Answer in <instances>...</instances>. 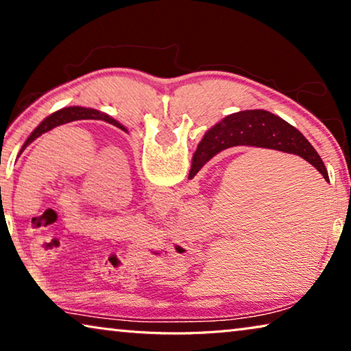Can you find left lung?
<instances>
[{"label":"left lung","mask_w":351,"mask_h":351,"mask_svg":"<svg viewBox=\"0 0 351 351\" xmlns=\"http://www.w3.org/2000/svg\"><path fill=\"white\" fill-rule=\"evenodd\" d=\"M88 119H93V121H105V122L111 123V125H114L117 128L123 130V132H127V128L123 127L122 123H119L116 119L110 117L108 114H105V112H102V111L85 108V106H66V108H62L56 112H52V114L47 116L43 122H40V125L35 128L31 134H29V138L26 139L25 144H23L20 154L25 152V148L29 144H32V142L37 138H40L43 133L51 132L52 128L63 125V123H68V122H74V121H88Z\"/></svg>","instance_id":"left-lung-1"}]
</instances>
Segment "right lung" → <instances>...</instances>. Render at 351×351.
<instances>
[{"label":"right lung","mask_w":351,"mask_h":351,"mask_svg":"<svg viewBox=\"0 0 351 351\" xmlns=\"http://www.w3.org/2000/svg\"><path fill=\"white\" fill-rule=\"evenodd\" d=\"M237 145L271 148V150L297 154L320 171L325 181H330L322 159L305 136L289 125L287 121L265 110L234 112L213 125L203 136L197 152L193 153L189 180H192L215 154Z\"/></svg>","instance_id":"add662e5"}]
</instances>
